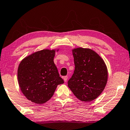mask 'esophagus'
<instances>
[{"label":"esophagus","instance_id":"esophagus-1","mask_svg":"<svg viewBox=\"0 0 130 130\" xmlns=\"http://www.w3.org/2000/svg\"><path fill=\"white\" fill-rule=\"evenodd\" d=\"M63 79H64V81L65 82H66L67 81V79H68V76H65L63 77Z\"/></svg>","mask_w":130,"mask_h":130}]
</instances>
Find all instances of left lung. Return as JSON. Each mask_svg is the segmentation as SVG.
<instances>
[{
  "label": "left lung",
  "instance_id": "8db88e82",
  "mask_svg": "<svg viewBox=\"0 0 130 130\" xmlns=\"http://www.w3.org/2000/svg\"><path fill=\"white\" fill-rule=\"evenodd\" d=\"M75 71L68 86L82 101L90 102L99 96L106 86L108 73L101 57L90 48L72 50Z\"/></svg>",
  "mask_w": 130,
  "mask_h": 130
}]
</instances>
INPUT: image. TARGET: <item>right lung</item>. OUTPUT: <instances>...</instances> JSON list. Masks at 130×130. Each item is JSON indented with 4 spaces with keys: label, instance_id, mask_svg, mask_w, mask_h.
Returning <instances> with one entry per match:
<instances>
[{
    "label": "right lung",
    "instance_id": "right-lung-1",
    "mask_svg": "<svg viewBox=\"0 0 130 130\" xmlns=\"http://www.w3.org/2000/svg\"><path fill=\"white\" fill-rule=\"evenodd\" d=\"M55 54V50L37 51L19 66V87L26 99L34 103H45L52 97L58 85L64 83L54 62Z\"/></svg>",
    "mask_w": 130,
    "mask_h": 130
}]
</instances>
